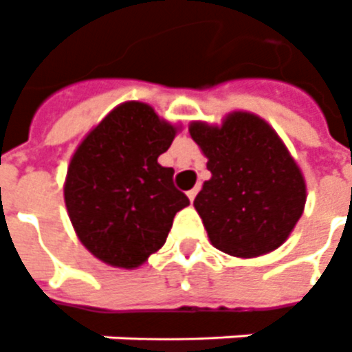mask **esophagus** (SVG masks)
<instances>
[{
	"instance_id": "obj_1",
	"label": "esophagus",
	"mask_w": 352,
	"mask_h": 352,
	"mask_svg": "<svg viewBox=\"0 0 352 352\" xmlns=\"http://www.w3.org/2000/svg\"><path fill=\"white\" fill-rule=\"evenodd\" d=\"M197 191H199V188H193L191 191H188V197H189V201H195V197H197Z\"/></svg>"
}]
</instances>
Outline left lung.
<instances>
[{"label":"left lung","instance_id":"8db88e82","mask_svg":"<svg viewBox=\"0 0 352 352\" xmlns=\"http://www.w3.org/2000/svg\"><path fill=\"white\" fill-rule=\"evenodd\" d=\"M189 134L212 174L193 201L212 246L235 258L276 250L303 214L307 188L275 129L231 111L221 124L193 121Z\"/></svg>","mask_w":352,"mask_h":352}]
</instances>
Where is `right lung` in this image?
Listing matches in <instances>:
<instances>
[{
  "instance_id": "add662e5",
  "label": "right lung",
  "mask_w": 352,
  "mask_h": 352,
  "mask_svg": "<svg viewBox=\"0 0 352 352\" xmlns=\"http://www.w3.org/2000/svg\"><path fill=\"white\" fill-rule=\"evenodd\" d=\"M178 126L144 102H123L96 124L72 157L64 201L79 241L111 267L134 269L166 241L189 199L174 170L157 159Z\"/></svg>"
}]
</instances>
